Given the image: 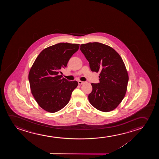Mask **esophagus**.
I'll return each instance as SVG.
<instances>
[{"instance_id":"obj_1","label":"esophagus","mask_w":159,"mask_h":159,"mask_svg":"<svg viewBox=\"0 0 159 159\" xmlns=\"http://www.w3.org/2000/svg\"><path fill=\"white\" fill-rule=\"evenodd\" d=\"M78 82L79 85H82V84H83L84 83V82H83V81H81L80 80L78 81Z\"/></svg>"}]
</instances>
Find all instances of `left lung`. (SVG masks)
Returning <instances> with one entry per match:
<instances>
[{"mask_svg": "<svg viewBox=\"0 0 159 159\" xmlns=\"http://www.w3.org/2000/svg\"><path fill=\"white\" fill-rule=\"evenodd\" d=\"M80 49L92 71L100 72L99 83L91 84L89 102L99 111H112L122 102L127 90L128 73L122 57L111 47L99 42L82 44Z\"/></svg>", "mask_w": 159, "mask_h": 159, "instance_id": "1", "label": "left lung"}]
</instances>
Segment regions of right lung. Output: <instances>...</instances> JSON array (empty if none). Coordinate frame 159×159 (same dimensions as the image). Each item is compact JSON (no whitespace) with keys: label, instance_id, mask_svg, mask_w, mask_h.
I'll list each match as a JSON object with an SVG mask.
<instances>
[{"label":"right lung","instance_id":"obj_1","mask_svg":"<svg viewBox=\"0 0 159 159\" xmlns=\"http://www.w3.org/2000/svg\"><path fill=\"white\" fill-rule=\"evenodd\" d=\"M79 44L60 43L50 46L38 55L29 73L31 92L37 104L49 112L63 109L70 102L78 83L62 78L59 73L67 67Z\"/></svg>","mask_w":159,"mask_h":159}]
</instances>
